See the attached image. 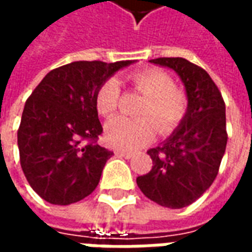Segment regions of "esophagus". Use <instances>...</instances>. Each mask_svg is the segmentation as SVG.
Here are the masks:
<instances>
[{"label":"esophagus","mask_w":252,"mask_h":252,"mask_svg":"<svg viewBox=\"0 0 252 252\" xmlns=\"http://www.w3.org/2000/svg\"><path fill=\"white\" fill-rule=\"evenodd\" d=\"M115 154H116V155H119V157H123V158H126V159L132 158V153H128V151H123V150H116Z\"/></svg>","instance_id":"obj_1"}]
</instances>
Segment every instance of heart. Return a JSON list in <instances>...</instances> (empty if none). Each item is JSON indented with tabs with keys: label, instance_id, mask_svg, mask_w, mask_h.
Listing matches in <instances>:
<instances>
[{
	"label": "heart",
	"instance_id": "heart-1",
	"mask_svg": "<svg viewBox=\"0 0 252 252\" xmlns=\"http://www.w3.org/2000/svg\"><path fill=\"white\" fill-rule=\"evenodd\" d=\"M128 82L133 90L147 95L137 115L142 119H115L105 126V140L117 150H137L153 142L157 131L170 135L185 120L189 99L182 89L175 86L174 78L160 68H144L132 74ZM121 102V89L115 78L99 85L94 104L99 115L110 119Z\"/></svg>",
	"mask_w": 252,
	"mask_h": 252
}]
</instances>
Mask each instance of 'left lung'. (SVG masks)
Wrapping results in <instances>:
<instances>
[{"mask_svg": "<svg viewBox=\"0 0 252 252\" xmlns=\"http://www.w3.org/2000/svg\"><path fill=\"white\" fill-rule=\"evenodd\" d=\"M151 63L173 68L185 85L189 109L185 120L158 147L148 150L150 173L136 178L143 194L159 205L181 209L209 189L227 147L225 104L209 74L184 58Z\"/></svg>", "mask_w": 252, "mask_h": 252, "instance_id": "8db88e82", "label": "left lung"}]
</instances>
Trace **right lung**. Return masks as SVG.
Here are the masks:
<instances>
[{
  "label": "right lung",
  "instance_id": "obj_1",
  "mask_svg": "<svg viewBox=\"0 0 252 252\" xmlns=\"http://www.w3.org/2000/svg\"><path fill=\"white\" fill-rule=\"evenodd\" d=\"M131 61H79L54 68L27 102L17 131L20 163L31 188L54 205L83 200L97 188L112 151L94 97L99 85Z\"/></svg>",
  "mask_w": 252,
  "mask_h": 252
}]
</instances>
